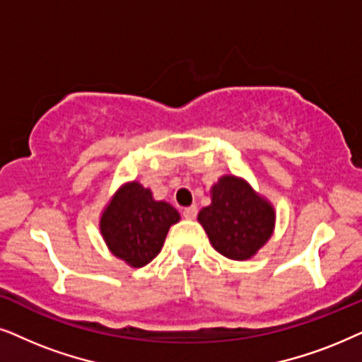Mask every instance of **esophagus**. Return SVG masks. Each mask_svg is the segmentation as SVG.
Masks as SVG:
<instances>
[{"label":"esophagus","instance_id":"esophagus-1","mask_svg":"<svg viewBox=\"0 0 362 362\" xmlns=\"http://www.w3.org/2000/svg\"><path fill=\"white\" fill-rule=\"evenodd\" d=\"M197 206L195 205H192V206H187V209H184V216L187 220H194L195 216H197Z\"/></svg>","mask_w":362,"mask_h":362}]
</instances>
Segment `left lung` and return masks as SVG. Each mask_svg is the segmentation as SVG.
Segmentation results:
<instances>
[{
  "instance_id": "obj_1",
  "label": "left lung",
  "mask_w": 362,
  "mask_h": 362,
  "mask_svg": "<svg viewBox=\"0 0 362 362\" xmlns=\"http://www.w3.org/2000/svg\"><path fill=\"white\" fill-rule=\"evenodd\" d=\"M199 221L216 252L243 262L272 237L274 209L243 178L223 175L211 187V204L200 210Z\"/></svg>"
}]
</instances>
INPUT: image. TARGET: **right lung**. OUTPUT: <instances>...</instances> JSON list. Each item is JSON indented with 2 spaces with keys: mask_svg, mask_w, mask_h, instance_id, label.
<instances>
[{
  "mask_svg": "<svg viewBox=\"0 0 362 362\" xmlns=\"http://www.w3.org/2000/svg\"><path fill=\"white\" fill-rule=\"evenodd\" d=\"M178 220L180 215L170 204L153 200L151 190L129 182L110 199L99 225L112 255L141 268L160 253L168 228Z\"/></svg>",
  "mask_w": 362,
  "mask_h": 362,
  "instance_id": "right-lung-1",
  "label": "right lung"
}]
</instances>
